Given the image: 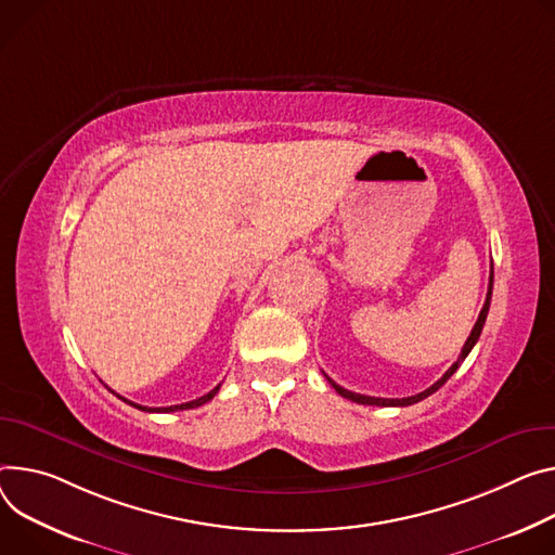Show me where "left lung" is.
Instances as JSON below:
<instances>
[{
	"instance_id": "obj_1",
	"label": "left lung",
	"mask_w": 555,
	"mask_h": 555,
	"mask_svg": "<svg viewBox=\"0 0 555 555\" xmlns=\"http://www.w3.org/2000/svg\"><path fill=\"white\" fill-rule=\"evenodd\" d=\"M491 289H493V270H491V274H489V289H487V298H485V306H482V310H480V317H478V321H476V325H474V330H472V334H469V338H467V343L463 345V351H461V357H459V361L453 363L444 374H442V378L440 380H436L431 387H427L425 391H421V393H416V396H408V398H374V396H363V393H357V391H349V389H345V387H340V385H336L327 374H325V378H327V383L343 396V398H349V400H354V402H361V405H378V408H408V405H414V402H418V400H423V398H427V396H431L434 391H438L449 378H451V374L456 372L459 367H461V363L469 357V351L474 349V345H476V340L480 338V332H482V325H485V321H487V314H489V304H491Z\"/></svg>"
}]
</instances>
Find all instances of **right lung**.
I'll list each match as a JSON object with an SVG mask.
<instances>
[{
	"instance_id": "right-lung-1",
	"label": "right lung",
	"mask_w": 555,
	"mask_h": 555,
	"mask_svg": "<svg viewBox=\"0 0 555 555\" xmlns=\"http://www.w3.org/2000/svg\"><path fill=\"white\" fill-rule=\"evenodd\" d=\"M219 387L221 385H217L212 391H208L206 396H201V398H196V400H190V402H181V405H170V408H143V405H137V402H132V400H128V398H124V396H119L124 402H128V405H132V408H137V410H141V412H179V410H194V408H201V405H206L208 400H212L215 398V393L219 391Z\"/></svg>"
}]
</instances>
